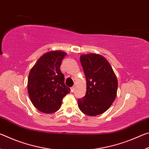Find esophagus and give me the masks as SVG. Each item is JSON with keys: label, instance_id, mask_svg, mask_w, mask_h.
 Returning a JSON list of instances; mask_svg holds the SVG:
<instances>
[{"label": "esophagus", "instance_id": "esophagus-1", "mask_svg": "<svg viewBox=\"0 0 149 149\" xmlns=\"http://www.w3.org/2000/svg\"><path fill=\"white\" fill-rule=\"evenodd\" d=\"M74 90H75V86L72 87H71V91H72V92L74 91Z\"/></svg>", "mask_w": 149, "mask_h": 149}]
</instances>
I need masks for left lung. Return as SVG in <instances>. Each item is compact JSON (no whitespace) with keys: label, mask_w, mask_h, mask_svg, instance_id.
I'll return each instance as SVG.
<instances>
[{"label":"left lung","mask_w":149,"mask_h":149,"mask_svg":"<svg viewBox=\"0 0 149 149\" xmlns=\"http://www.w3.org/2000/svg\"><path fill=\"white\" fill-rule=\"evenodd\" d=\"M80 62L86 77L85 96L77 100L79 109L88 116H95L106 112L114 101L118 79L110 63L102 56L84 54Z\"/></svg>","instance_id":"1"}]
</instances>
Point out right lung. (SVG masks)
<instances>
[{
  "instance_id": "add662e5",
  "label": "right lung",
  "mask_w": 149,
  "mask_h": 149,
  "mask_svg": "<svg viewBox=\"0 0 149 149\" xmlns=\"http://www.w3.org/2000/svg\"><path fill=\"white\" fill-rule=\"evenodd\" d=\"M65 55L62 51L47 52L30 70L27 90L33 104L40 112L47 114L56 112L61 107L63 98L70 91L60 71Z\"/></svg>"
}]
</instances>
